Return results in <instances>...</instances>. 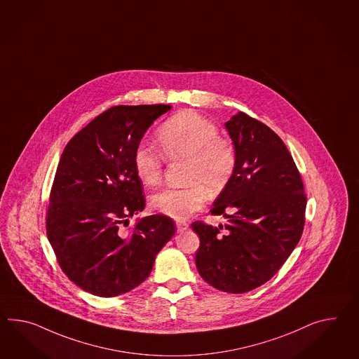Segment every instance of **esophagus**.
<instances>
[{
  "label": "esophagus",
  "mask_w": 359,
  "mask_h": 359,
  "mask_svg": "<svg viewBox=\"0 0 359 359\" xmlns=\"http://www.w3.org/2000/svg\"><path fill=\"white\" fill-rule=\"evenodd\" d=\"M176 228H177V232H184V231L188 229V223L187 222H177Z\"/></svg>",
  "instance_id": "obj_1"
}]
</instances>
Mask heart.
Returning a JSON list of instances; mask_svg holds the SVG:
<instances>
[{
    "instance_id": "obj_1",
    "label": "heart",
    "mask_w": 359,
    "mask_h": 359,
    "mask_svg": "<svg viewBox=\"0 0 359 359\" xmlns=\"http://www.w3.org/2000/svg\"><path fill=\"white\" fill-rule=\"evenodd\" d=\"M157 140L165 157L187 159L183 188H167L150 198L154 210L168 218L183 220L200 210L211 192L222 191L233 175L237 150L233 142L219 136L218 127L194 111H183L159 126ZM133 168L147 185L162 177V154L145 144L133 151Z\"/></svg>"
}]
</instances>
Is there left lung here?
<instances>
[{
    "mask_svg": "<svg viewBox=\"0 0 359 359\" xmlns=\"http://www.w3.org/2000/svg\"><path fill=\"white\" fill-rule=\"evenodd\" d=\"M237 150L236 170L211 209L227 219L224 233L201 220L196 266L202 279L245 293L271 279L298 244L306 194L288 148L264 123L238 111L226 123Z\"/></svg>",
    "mask_w": 359,
    "mask_h": 359,
    "instance_id": "1",
    "label": "left lung"
}]
</instances>
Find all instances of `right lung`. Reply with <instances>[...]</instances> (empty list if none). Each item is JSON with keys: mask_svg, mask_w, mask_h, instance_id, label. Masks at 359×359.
<instances>
[{"mask_svg": "<svg viewBox=\"0 0 359 359\" xmlns=\"http://www.w3.org/2000/svg\"><path fill=\"white\" fill-rule=\"evenodd\" d=\"M170 105L113 106L71 139L55 171L46 235L58 264L79 288L115 297L147 279L158 252L175 235L166 215L128 226L144 210L133 151Z\"/></svg>", "mask_w": 359, "mask_h": 359, "instance_id": "right-lung-1", "label": "right lung"}]
</instances>
